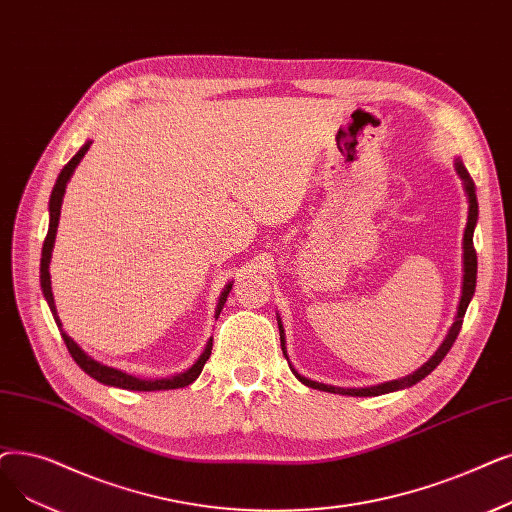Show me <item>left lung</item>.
<instances>
[{
	"label": "left lung",
	"mask_w": 512,
	"mask_h": 512,
	"mask_svg": "<svg viewBox=\"0 0 512 512\" xmlns=\"http://www.w3.org/2000/svg\"><path fill=\"white\" fill-rule=\"evenodd\" d=\"M454 169L458 173V177L462 180V188H464V194H466V203H469V217H466V228H464V236H462V286H460V301H458V307H456V316H454V322L448 330L446 339L441 341V345L437 347V351L431 355V358L422 364L418 370H414L412 374L404 376V379H395V381H387V383H381V385H374V387H358V389H345V387H335V385H324V383H318V381H311L307 379V376L299 374L291 360H288V353H286V332H284V326H282V318H278V328H280V345H282V353L284 358L288 360V366H291L293 374L297 376V379L311 387V389H320V391H328V393H341V395H353V397H374V395H385V393H393V391H399V389H408L416 383H420L425 376H429L437 366L439 362L446 358L448 351L452 349L458 332H460V326H462V318L466 314V307H469L473 295H475V284H477V253H475V247H473V232H475V226H477V217H479V205H477V194H475V184H473V177L469 175V171H466L464 163L460 159H454Z\"/></svg>",
	"instance_id": "left-lung-1"
}]
</instances>
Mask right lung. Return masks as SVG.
I'll list each match as a JSON object with an SVG mask.
<instances>
[{"label": "right lung", "mask_w": 512, "mask_h": 512, "mask_svg": "<svg viewBox=\"0 0 512 512\" xmlns=\"http://www.w3.org/2000/svg\"><path fill=\"white\" fill-rule=\"evenodd\" d=\"M92 146V140H87L79 152L75 154V157L66 163L62 167V171L58 173V180L54 184V190H52V196H50V226H48V236L46 240H43V249H41V265H39V282H41V291H43V297H46L48 305H50V311L52 316L56 320V326L60 328V335L66 343V349H69V353L73 355V360L77 362V366L85 372L90 374L92 379H96L98 383L102 385H110V387H119V389H127V391H165V389H180V387H186L190 383H194L198 379V374L203 372V366L207 364L209 355H211V349H213V339L207 341L203 353L198 355V360L184 372L180 374H173V376H165V379H140V376L136 374H129V372H123L119 368H113V366H106L98 360H94L90 353H85L66 332L62 330V322L58 318V309H56V303H54V293H52V280H50V261H52V251H54V242H56V232H58V221H60V207H62V198H64V192H66V184H69V180L73 177L77 165L81 163V159L85 157V152L90 150ZM232 291V282H228L224 286V291H221L219 299H217V305H215V320L219 318V311L224 309L226 301H228V295Z\"/></svg>", "instance_id": "right-lung-1"}]
</instances>
